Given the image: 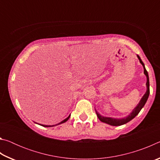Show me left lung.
Here are the masks:
<instances>
[{"instance_id": "8db88e82", "label": "left lung", "mask_w": 160, "mask_h": 160, "mask_svg": "<svg viewBox=\"0 0 160 160\" xmlns=\"http://www.w3.org/2000/svg\"><path fill=\"white\" fill-rule=\"evenodd\" d=\"M138 58L139 59L140 63L142 65L143 68H144V74L146 75V78H147V82H146V87H147V91L145 93L144 95L140 99V101L139 102L138 104L137 105L136 107H135V109L132 111V112L130 113V114L126 116L125 118H111V117H105V116H103L102 115H100L99 113L96 111V113L98 118L100 121L103 123L109 124L111 126H121L123 125L126 123L129 122L130 121H131L132 118H134L135 116H136L138 114L139 112H140V110L142 109V107H144V105L145 104L146 102L148 99L149 94H150V82H149V76H148V71L145 69V65L143 63V62L142 61L141 59H140V56L138 55H137Z\"/></svg>"}]
</instances>
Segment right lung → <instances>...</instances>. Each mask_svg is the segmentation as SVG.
Segmentation results:
<instances>
[{"label":"right lung","mask_w":160,"mask_h":160,"mask_svg":"<svg viewBox=\"0 0 160 160\" xmlns=\"http://www.w3.org/2000/svg\"><path fill=\"white\" fill-rule=\"evenodd\" d=\"M70 114L68 116V117L66 118V119H64L63 121H62L61 122H60V123H58V124H56V125H53V126H47V125H42V124H40V125L41 126H44V127H52V126H57V125H59V124H61V123H65V122H66V121L68 120V118H70Z\"/></svg>","instance_id":"right-lung-1"}]
</instances>
